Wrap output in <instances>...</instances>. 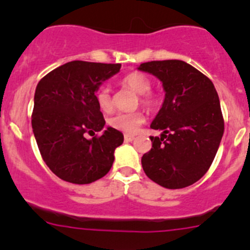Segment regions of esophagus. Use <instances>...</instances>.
Returning <instances> with one entry per match:
<instances>
[{
    "mask_svg": "<svg viewBox=\"0 0 250 250\" xmlns=\"http://www.w3.org/2000/svg\"><path fill=\"white\" fill-rule=\"evenodd\" d=\"M134 139H135L134 135H130V134H125V141H133Z\"/></svg>",
    "mask_w": 250,
    "mask_h": 250,
    "instance_id": "obj_1",
    "label": "esophagus"
}]
</instances>
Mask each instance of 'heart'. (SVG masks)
I'll list each match as a JSON object with an SVG mask.
<instances>
[{
  "mask_svg": "<svg viewBox=\"0 0 250 250\" xmlns=\"http://www.w3.org/2000/svg\"><path fill=\"white\" fill-rule=\"evenodd\" d=\"M123 87L128 88L129 90L134 92L135 94L140 95V102L146 106H153L155 105V98L150 94L151 89V82L145 75L140 74V72H129L125 75L121 81ZM95 99H97V104L99 109L104 112H110L112 110V100H111V94L109 88L100 87L95 93ZM145 117H144L143 112L140 111H135V112L129 113H116L112 117L109 118V125L115 129L121 130V132L133 133L138 132L140 125H143Z\"/></svg>",
  "mask_w": 250,
  "mask_h": 250,
  "instance_id": "obj_1",
  "label": "heart"
}]
</instances>
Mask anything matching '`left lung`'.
Listing matches in <instances>:
<instances>
[{"mask_svg":"<svg viewBox=\"0 0 250 250\" xmlns=\"http://www.w3.org/2000/svg\"><path fill=\"white\" fill-rule=\"evenodd\" d=\"M139 71L162 82L165 100L150 127L152 147L141 158L146 175L166 188H183L200 180L218 152L224 118L213 82L183 60L140 64Z\"/></svg>","mask_w":250,"mask_h":250,"instance_id":"obj_1","label":"left lung"}]
</instances>
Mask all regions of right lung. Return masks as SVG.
I'll return each mask as SVG.
<instances>
[{"label": "right lung", "mask_w": 250, "mask_h": 250, "mask_svg": "<svg viewBox=\"0 0 250 250\" xmlns=\"http://www.w3.org/2000/svg\"><path fill=\"white\" fill-rule=\"evenodd\" d=\"M121 64L75 60L57 67L37 84L31 117L42 158L57 176L72 184H90L109 173L123 134L105 125L95 93L120 72Z\"/></svg>", "instance_id": "add662e5"}]
</instances>
